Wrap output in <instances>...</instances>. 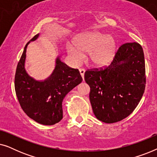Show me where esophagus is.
<instances>
[{"label":"esophagus","instance_id":"obj_1","mask_svg":"<svg viewBox=\"0 0 157 157\" xmlns=\"http://www.w3.org/2000/svg\"><path fill=\"white\" fill-rule=\"evenodd\" d=\"M79 72H80V74L81 77H82L83 80L84 79V74H85V69H83V68H80L79 69Z\"/></svg>","mask_w":157,"mask_h":157}]
</instances>
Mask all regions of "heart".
I'll use <instances>...</instances> for the list:
<instances>
[{
  "label": "heart",
  "instance_id": "obj_1",
  "mask_svg": "<svg viewBox=\"0 0 157 157\" xmlns=\"http://www.w3.org/2000/svg\"><path fill=\"white\" fill-rule=\"evenodd\" d=\"M117 48L115 38L99 31L80 33L74 37V44H66V50L75 61H81L83 53H87L88 62L96 68L110 65L115 58Z\"/></svg>",
  "mask_w": 157,
  "mask_h": 157
}]
</instances>
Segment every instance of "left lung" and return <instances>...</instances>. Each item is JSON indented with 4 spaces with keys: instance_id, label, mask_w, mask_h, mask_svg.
<instances>
[{
    "instance_id": "obj_1",
    "label": "left lung",
    "mask_w": 157,
    "mask_h": 157,
    "mask_svg": "<svg viewBox=\"0 0 157 157\" xmlns=\"http://www.w3.org/2000/svg\"><path fill=\"white\" fill-rule=\"evenodd\" d=\"M84 79L96 117L107 124L121 121L136 109L145 90L142 47L136 42L123 44L109 67L86 71Z\"/></svg>"
}]
</instances>
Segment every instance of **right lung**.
Wrapping results in <instances>:
<instances>
[{"label":"right lung","mask_w":157,"mask_h":157,"mask_svg":"<svg viewBox=\"0 0 157 157\" xmlns=\"http://www.w3.org/2000/svg\"><path fill=\"white\" fill-rule=\"evenodd\" d=\"M36 34L25 45L15 76V90L23 111L34 121L43 125H53L63 119L62 103L68 92L82 82L78 69L68 67L59 56L56 59L52 74L44 81L30 76L25 68L26 49Z\"/></svg>","instance_id":"obj_1"}]
</instances>
